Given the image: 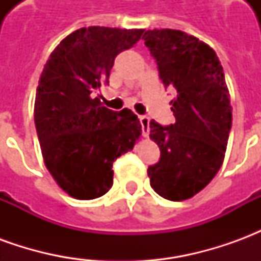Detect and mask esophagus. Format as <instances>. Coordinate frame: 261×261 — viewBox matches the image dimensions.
Returning a JSON list of instances; mask_svg holds the SVG:
<instances>
[{"mask_svg": "<svg viewBox=\"0 0 261 261\" xmlns=\"http://www.w3.org/2000/svg\"><path fill=\"white\" fill-rule=\"evenodd\" d=\"M140 123L142 127V136L148 137L149 134V119L147 116H140Z\"/></svg>", "mask_w": 261, "mask_h": 261, "instance_id": "obj_1", "label": "esophagus"}]
</instances>
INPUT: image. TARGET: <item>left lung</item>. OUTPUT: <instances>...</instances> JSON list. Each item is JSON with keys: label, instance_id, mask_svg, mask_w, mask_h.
<instances>
[{"label": "left lung", "instance_id": "left-lung-1", "mask_svg": "<svg viewBox=\"0 0 261 261\" xmlns=\"http://www.w3.org/2000/svg\"><path fill=\"white\" fill-rule=\"evenodd\" d=\"M170 100L175 124L149 123L161 158L148 168L151 187L170 201L201 192L224 162L232 127L229 91L222 65L208 44L173 29L144 33Z\"/></svg>", "mask_w": 261, "mask_h": 261}]
</instances>
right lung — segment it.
<instances>
[{
	"instance_id": "obj_1",
	"label": "right lung",
	"mask_w": 261,
	"mask_h": 261,
	"mask_svg": "<svg viewBox=\"0 0 261 261\" xmlns=\"http://www.w3.org/2000/svg\"><path fill=\"white\" fill-rule=\"evenodd\" d=\"M144 29L81 28L50 54L39 80L35 124L54 180L78 200L103 196L113 185V162L134 148L141 124L128 109L113 112L93 97L108 85L116 56Z\"/></svg>"
}]
</instances>
